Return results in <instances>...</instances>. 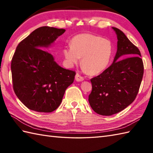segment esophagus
I'll return each instance as SVG.
<instances>
[{"label": "esophagus", "instance_id": "34e87169", "mask_svg": "<svg viewBox=\"0 0 153 153\" xmlns=\"http://www.w3.org/2000/svg\"><path fill=\"white\" fill-rule=\"evenodd\" d=\"M76 80L77 81V82H82V81L84 80V78H83V77L80 76L78 73H77L76 75Z\"/></svg>", "mask_w": 153, "mask_h": 153}]
</instances>
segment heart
<instances>
[{"instance_id":"1","label":"heart","mask_w":153,"mask_h":153,"mask_svg":"<svg viewBox=\"0 0 153 153\" xmlns=\"http://www.w3.org/2000/svg\"><path fill=\"white\" fill-rule=\"evenodd\" d=\"M113 47L111 41L92 33H82L71 39V46L64 48L63 54L69 66L79 62L91 74L105 70L111 60Z\"/></svg>"}]
</instances>
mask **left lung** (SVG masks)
I'll return each instance as SVG.
<instances>
[{
    "label": "left lung",
    "instance_id": "8db88e82",
    "mask_svg": "<svg viewBox=\"0 0 153 153\" xmlns=\"http://www.w3.org/2000/svg\"><path fill=\"white\" fill-rule=\"evenodd\" d=\"M112 29L118 38L113 63L102 74L91 79L90 106L96 113L102 116L120 112L134 102L144 72L139 48L121 30Z\"/></svg>",
    "mask_w": 153,
    "mask_h": 153
}]
</instances>
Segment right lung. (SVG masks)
Segmentation results:
<instances>
[{
  "instance_id": "1",
  "label": "right lung",
  "mask_w": 153,
  "mask_h": 153,
  "mask_svg": "<svg viewBox=\"0 0 153 153\" xmlns=\"http://www.w3.org/2000/svg\"><path fill=\"white\" fill-rule=\"evenodd\" d=\"M65 32L43 26L36 29L16 47L11 62L13 89L29 109L51 112L60 106L76 71L60 67L53 55L42 49Z\"/></svg>"
}]
</instances>
